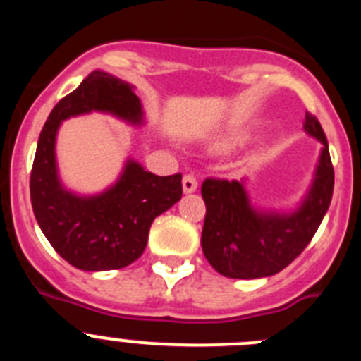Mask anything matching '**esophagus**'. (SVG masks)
I'll list each match as a JSON object with an SVG mask.
<instances>
[{
	"mask_svg": "<svg viewBox=\"0 0 361 361\" xmlns=\"http://www.w3.org/2000/svg\"><path fill=\"white\" fill-rule=\"evenodd\" d=\"M199 183H197V177L193 173H186L183 178V188L186 193H193L197 190Z\"/></svg>",
	"mask_w": 361,
	"mask_h": 361,
	"instance_id": "1",
	"label": "esophagus"
}]
</instances>
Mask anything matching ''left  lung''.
I'll return each mask as SVG.
<instances>
[{
  "label": "left lung",
  "mask_w": 361,
  "mask_h": 361,
  "mask_svg": "<svg viewBox=\"0 0 361 361\" xmlns=\"http://www.w3.org/2000/svg\"><path fill=\"white\" fill-rule=\"evenodd\" d=\"M304 130L324 145L317 178L304 206L293 215L257 213L238 180L208 177L200 193L206 202L204 257L228 279H262L288 267L307 247L334 190V168L327 137L317 116L305 111Z\"/></svg>",
  "instance_id": "left-lung-1"
}]
</instances>
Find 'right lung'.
Returning <instances> with one entry per match:
<instances>
[{
	"label": "right lung",
	"instance_id": "right-lung-1",
	"mask_svg": "<svg viewBox=\"0 0 361 361\" xmlns=\"http://www.w3.org/2000/svg\"><path fill=\"white\" fill-rule=\"evenodd\" d=\"M92 110L132 123L142 117L132 86L106 72H92L54 106L41 130L30 171L32 209L44 237L73 267L121 269L142 255L153 219L180 200L183 175L159 177L130 161L119 183L103 195L81 199L63 190L56 173V132L63 119Z\"/></svg>",
	"mask_w": 361,
	"mask_h": 361
}]
</instances>
